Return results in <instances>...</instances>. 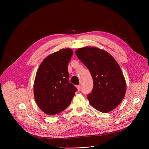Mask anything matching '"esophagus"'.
Masks as SVG:
<instances>
[{"label":"esophagus","instance_id":"obj_1","mask_svg":"<svg viewBox=\"0 0 149 149\" xmlns=\"http://www.w3.org/2000/svg\"><path fill=\"white\" fill-rule=\"evenodd\" d=\"M77 88L78 89V91H81V86L80 85H77Z\"/></svg>","mask_w":149,"mask_h":149}]
</instances>
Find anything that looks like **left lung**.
Masks as SVG:
<instances>
[{
    "instance_id": "1",
    "label": "left lung",
    "mask_w": 149,
    "mask_h": 149,
    "mask_svg": "<svg viewBox=\"0 0 149 149\" xmlns=\"http://www.w3.org/2000/svg\"><path fill=\"white\" fill-rule=\"evenodd\" d=\"M75 54L89 70L93 81L88 99L92 107L101 112H108L123 100L126 84L118 63L108 52L97 48L85 47Z\"/></svg>"
}]
</instances>
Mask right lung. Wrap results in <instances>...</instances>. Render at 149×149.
<instances>
[{"mask_svg": "<svg viewBox=\"0 0 149 149\" xmlns=\"http://www.w3.org/2000/svg\"><path fill=\"white\" fill-rule=\"evenodd\" d=\"M73 55L63 49L47 57L38 68L34 84L36 103L46 114H58L68 107L77 89L69 80L68 64Z\"/></svg>", "mask_w": 149, "mask_h": 149, "instance_id": "obj_1", "label": "right lung"}]
</instances>
